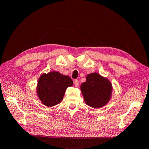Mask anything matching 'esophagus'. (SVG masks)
<instances>
[{"mask_svg": "<svg viewBox=\"0 0 149 149\" xmlns=\"http://www.w3.org/2000/svg\"><path fill=\"white\" fill-rule=\"evenodd\" d=\"M74 85L75 87L79 86V81H78L77 79H75L74 80Z\"/></svg>", "mask_w": 149, "mask_h": 149, "instance_id": "34e87169", "label": "esophagus"}]
</instances>
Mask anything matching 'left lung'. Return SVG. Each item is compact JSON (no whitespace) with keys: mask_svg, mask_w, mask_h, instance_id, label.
Returning <instances> with one entry per match:
<instances>
[{"mask_svg":"<svg viewBox=\"0 0 149 149\" xmlns=\"http://www.w3.org/2000/svg\"><path fill=\"white\" fill-rule=\"evenodd\" d=\"M85 102L89 107L100 108L109 102L112 92V84L98 73L88 74L86 81L81 85Z\"/></svg>","mask_w":149,"mask_h":149,"instance_id":"left-lung-1","label":"left lung"}]
</instances>
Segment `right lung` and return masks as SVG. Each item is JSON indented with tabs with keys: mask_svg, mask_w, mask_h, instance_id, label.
Masks as SVG:
<instances>
[{
	"mask_svg": "<svg viewBox=\"0 0 149 149\" xmlns=\"http://www.w3.org/2000/svg\"><path fill=\"white\" fill-rule=\"evenodd\" d=\"M72 85L73 81L69 76L58 72H50L42 74L39 78L37 96L44 105L53 107L61 102L65 90Z\"/></svg>",
	"mask_w": 149,
	"mask_h": 149,
	"instance_id": "right-lung-1",
	"label": "right lung"
}]
</instances>
